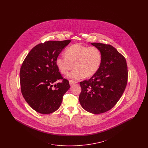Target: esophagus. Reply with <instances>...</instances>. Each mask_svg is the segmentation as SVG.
Here are the masks:
<instances>
[{
    "label": "esophagus",
    "mask_w": 148,
    "mask_h": 148,
    "mask_svg": "<svg viewBox=\"0 0 148 148\" xmlns=\"http://www.w3.org/2000/svg\"><path fill=\"white\" fill-rule=\"evenodd\" d=\"M76 83H77L76 81H74V80H69V84L71 85H73L74 84H76Z\"/></svg>",
    "instance_id": "1"
}]
</instances>
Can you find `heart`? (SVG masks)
<instances>
[{
	"label": "heart",
	"mask_w": 148,
	"mask_h": 148,
	"mask_svg": "<svg viewBox=\"0 0 148 148\" xmlns=\"http://www.w3.org/2000/svg\"><path fill=\"white\" fill-rule=\"evenodd\" d=\"M65 55L56 58V66L63 74H67L74 67L75 69L69 77L74 79L92 77L98 71L102 61L101 53L98 48L79 44L68 47Z\"/></svg>",
	"instance_id": "obj_1"
}]
</instances>
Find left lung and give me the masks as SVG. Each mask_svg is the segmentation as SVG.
Wrapping results in <instances>:
<instances>
[{
  "mask_svg": "<svg viewBox=\"0 0 148 148\" xmlns=\"http://www.w3.org/2000/svg\"><path fill=\"white\" fill-rule=\"evenodd\" d=\"M100 50L102 61L97 73L80 82L79 101L89 113L98 114L112 109L127 86L128 71L125 57L110 44L91 42Z\"/></svg>",
  "mask_w": 148,
  "mask_h": 148,
  "instance_id": "obj_1",
  "label": "left lung"
}]
</instances>
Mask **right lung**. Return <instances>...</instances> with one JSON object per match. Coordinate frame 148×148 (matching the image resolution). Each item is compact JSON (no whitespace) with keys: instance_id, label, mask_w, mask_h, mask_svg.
I'll list each match as a JSON object with an SVG mask.
<instances>
[{"instance_id":"obj_1","label":"right lung","mask_w":148,"mask_h":148,"mask_svg":"<svg viewBox=\"0 0 148 148\" xmlns=\"http://www.w3.org/2000/svg\"><path fill=\"white\" fill-rule=\"evenodd\" d=\"M47 41L30 51L21 65L20 82L22 95L29 106L38 113L48 114L59 109L64 94L70 88L69 81L63 78L56 60L62 50L71 42ZM62 79L52 88V84Z\"/></svg>"}]
</instances>
